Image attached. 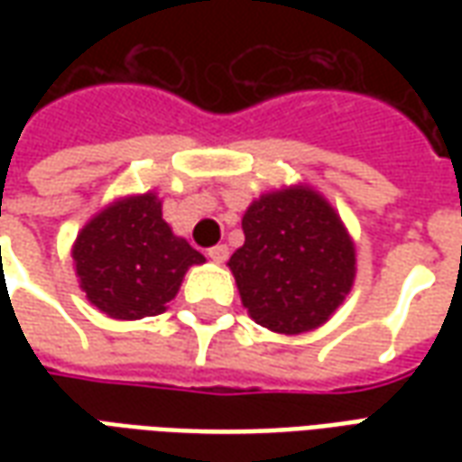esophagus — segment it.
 I'll use <instances>...</instances> for the list:
<instances>
[{
	"instance_id": "obj_1",
	"label": "esophagus",
	"mask_w": 462,
	"mask_h": 462,
	"mask_svg": "<svg viewBox=\"0 0 462 462\" xmlns=\"http://www.w3.org/2000/svg\"><path fill=\"white\" fill-rule=\"evenodd\" d=\"M227 254H230L227 245H215V247H210V250H208V257H210L212 262H217V264L227 260Z\"/></svg>"
}]
</instances>
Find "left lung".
<instances>
[{"mask_svg":"<svg viewBox=\"0 0 462 462\" xmlns=\"http://www.w3.org/2000/svg\"><path fill=\"white\" fill-rule=\"evenodd\" d=\"M245 245L230 257L242 304L260 327L304 334L351 291L356 250L344 222L310 185L264 192L242 217Z\"/></svg>","mask_w":462,"mask_h":462,"instance_id":"8db88e82","label":"left lung"}]
</instances>
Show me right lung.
Here are the masks:
<instances>
[{
  "mask_svg": "<svg viewBox=\"0 0 462 462\" xmlns=\"http://www.w3.org/2000/svg\"><path fill=\"white\" fill-rule=\"evenodd\" d=\"M71 254L86 300L106 317L125 321L162 314L188 267L205 262L172 235L155 192L121 198L94 215Z\"/></svg>",
  "mask_w": 462,
  "mask_h": 462,
  "instance_id": "add662e5",
  "label": "right lung"
}]
</instances>
